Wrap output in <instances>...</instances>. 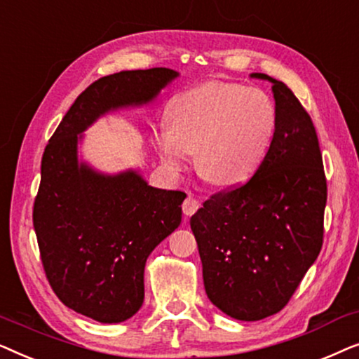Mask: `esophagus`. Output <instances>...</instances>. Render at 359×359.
Returning a JSON list of instances; mask_svg holds the SVG:
<instances>
[{"label": "esophagus", "mask_w": 359, "mask_h": 359, "mask_svg": "<svg viewBox=\"0 0 359 359\" xmlns=\"http://www.w3.org/2000/svg\"><path fill=\"white\" fill-rule=\"evenodd\" d=\"M181 208H183V212L186 215H193L196 210L201 208V204H199L198 199L193 198V196H188V198L184 199V203H183V205H181Z\"/></svg>", "instance_id": "obj_1"}]
</instances>
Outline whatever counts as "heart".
Instances as JSON below:
<instances>
[{
	"label": "heart",
	"mask_w": 359,
	"mask_h": 359,
	"mask_svg": "<svg viewBox=\"0 0 359 359\" xmlns=\"http://www.w3.org/2000/svg\"><path fill=\"white\" fill-rule=\"evenodd\" d=\"M168 126L155 135L161 161L181 173L196 151V171L220 188L247 183L266 158L278 129V109L258 88L209 81L171 100Z\"/></svg>",
	"instance_id": "1"
}]
</instances>
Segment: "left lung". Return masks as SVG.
Returning <instances> with one entry per match:
<instances>
[{
    "instance_id": "left-lung-1",
    "label": "left lung",
    "mask_w": 359,
    "mask_h": 359,
    "mask_svg": "<svg viewBox=\"0 0 359 359\" xmlns=\"http://www.w3.org/2000/svg\"><path fill=\"white\" fill-rule=\"evenodd\" d=\"M273 83L278 129L247 183L210 196L191 217L205 294L237 320L274 316L316 262L323 243L327 180L316 127L294 93Z\"/></svg>"
}]
</instances>
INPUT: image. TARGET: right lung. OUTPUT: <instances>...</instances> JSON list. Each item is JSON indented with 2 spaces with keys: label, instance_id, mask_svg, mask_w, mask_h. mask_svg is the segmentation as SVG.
I'll use <instances>...</instances> for the list:
<instances>
[{
  "label": "right lung",
  "instance_id": "add662e5",
  "mask_svg": "<svg viewBox=\"0 0 359 359\" xmlns=\"http://www.w3.org/2000/svg\"><path fill=\"white\" fill-rule=\"evenodd\" d=\"M176 76L150 68L91 83L42 155L32 220L43 271L67 307L101 323L124 322L142 307L145 262L178 229L186 194L149 186L137 171L109 176L78 163V134L106 112L147 104Z\"/></svg>",
  "mask_w": 359,
  "mask_h": 359
}]
</instances>
